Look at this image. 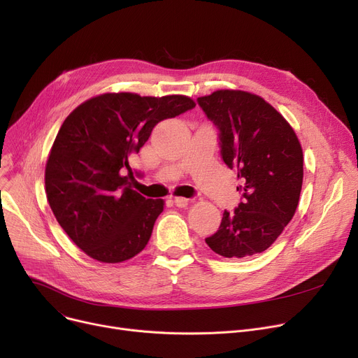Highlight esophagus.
Returning a JSON list of instances; mask_svg holds the SVG:
<instances>
[{
  "label": "esophagus",
  "mask_w": 358,
  "mask_h": 358,
  "mask_svg": "<svg viewBox=\"0 0 358 358\" xmlns=\"http://www.w3.org/2000/svg\"><path fill=\"white\" fill-rule=\"evenodd\" d=\"M173 201H174V205L177 206V208H185L189 205V199H185V197H174L173 199Z\"/></svg>",
  "instance_id": "obj_1"
}]
</instances>
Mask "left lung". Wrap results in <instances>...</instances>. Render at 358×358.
Masks as SVG:
<instances>
[{"instance_id": "1", "label": "left lung", "mask_w": 358, "mask_h": 358, "mask_svg": "<svg viewBox=\"0 0 358 358\" xmlns=\"http://www.w3.org/2000/svg\"><path fill=\"white\" fill-rule=\"evenodd\" d=\"M217 129L221 157L237 169L241 201L225 210L205 238L224 257L265 252L292 220L303 185V150L292 127L272 105L243 90H216L197 98Z\"/></svg>"}]
</instances>
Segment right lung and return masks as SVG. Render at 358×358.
<instances>
[{
    "label": "right lung",
    "mask_w": 358,
    "mask_h": 358,
    "mask_svg": "<svg viewBox=\"0 0 358 358\" xmlns=\"http://www.w3.org/2000/svg\"><path fill=\"white\" fill-rule=\"evenodd\" d=\"M194 106L182 95L105 93L64 120L46 162L45 190L58 224L87 256L120 263L146 247L164 200L133 190L129 161L159 121Z\"/></svg>",
    "instance_id": "obj_1"
}]
</instances>
